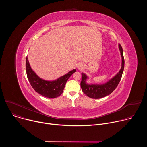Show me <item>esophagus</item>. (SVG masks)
I'll list each match as a JSON object with an SVG mask.
<instances>
[{"label":"esophagus","mask_w":147,"mask_h":147,"mask_svg":"<svg viewBox=\"0 0 147 147\" xmlns=\"http://www.w3.org/2000/svg\"><path fill=\"white\" fill-rule=\"evenodd\" d=\"M84 65L82 63H80L77 66V68L79 70H82L84 68Z\"/></svg>","instance_id":"esophagus-1"}]
</instances>
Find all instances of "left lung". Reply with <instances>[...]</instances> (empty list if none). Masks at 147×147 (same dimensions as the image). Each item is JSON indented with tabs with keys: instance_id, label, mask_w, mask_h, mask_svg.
<instances>
[{
	"instance_id": "left-lung-1",
	"label": "left lung",
	"mask_w": 147,
	"mask_h": 147,
	"mask_svg": "<svg viewBox=\"0 0 147 147\" xmlns=\"http://www.w3.org/2000/svg\"><path fill=\"white\" fill-rule=\"evenodd\" d=\"M119 48L121 56V67L119 73L113 78L102 84H88L87 83L88 76L84 73H81V87L82 92L88 97L92 99H99L111 94L117 87L121 80L124 67V59L122 47L119 44Z\"/></svg>"
}]
</instances>
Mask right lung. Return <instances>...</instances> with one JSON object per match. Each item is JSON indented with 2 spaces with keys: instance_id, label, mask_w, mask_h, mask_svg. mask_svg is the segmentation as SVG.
I'll use <instances>...</instances> for the list:
<instances>
[{
  "instance_id": "right-lung-1",
  "label": "right lung",
  "mask_w": 147,
  "mask_h": 147,
  "mask_svg": "<svg viewBox=\"0 0 147 147\" xmlns=\"http://www.w3.org/2000/svg\"><path fill=\"white\" fill-rule=\"evenodd\" d=\"M26 68L27 78L34 90L41 95L48 98H55L60 96L63 92L69 78L76 71V69L70 71L67 74L55 80H45L40 78L32 70L27 56L26 61Z\"/></svg>"
}]
</instances>
